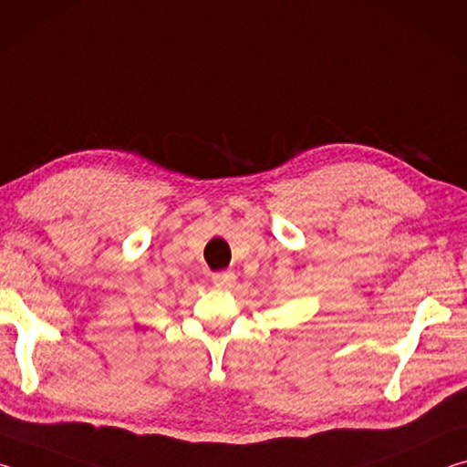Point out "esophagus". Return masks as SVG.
Here are the masks:
<instances>
[{"mask_svg":"<svg viewBox=\"0 0 467 467\" xmlns=\"http://www.w3.org/2000/svg\"><path fill=\"white\" fill-rule=\"evenodd\" d=\"M234 280H236V275L231 270L212 274V282H214V286H218V288H231Z\"/></svg>","mask_w":467,"mask_h":467,"instance_id":"esophagus-1","label":"esophagus"}]
</instances>
